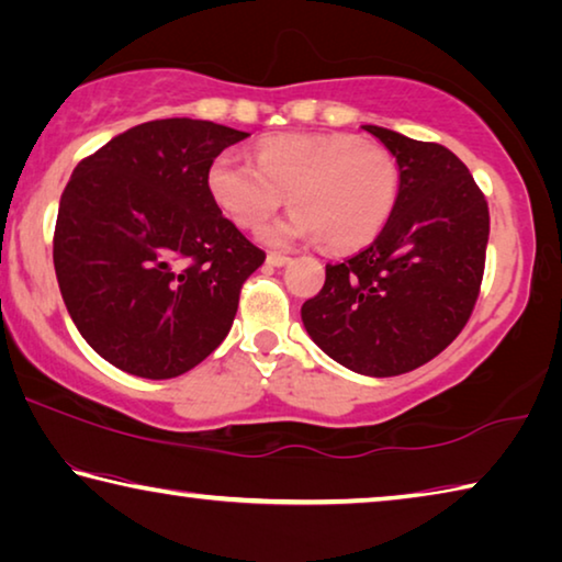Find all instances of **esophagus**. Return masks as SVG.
<instances>
[{
    "label": "esophagus",
    "instance_id": "34e87169",
    "mask_svg": "<svg viewBox=\"0 0 562 562\" xmlns=\"http://www.w3.org/2000/svg\"><path fill=\"white\" fill-rule=\"evenodd\" d=\"M265 262H268L270 268H284V265L290 262V258H288V255H280V252H270L268 260H265Z\"/></svg>",
    "mask_w": 562,
    "mask_h": 562
}]
</instances>
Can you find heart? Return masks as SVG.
Here are the masks:
<instances>
[{
    "label": "heart",
    "mask_w": 562,
    "mask_h": 562,
    "mask_svg": "<svg viewBox=\"0 0 562 562\" xmlns=\"http://www.w3.org/2000/svg\"><path fill=\"white\" fill-rule=\"evenodd\" d=\"M398 188L396 158L347 133L274 136L258 148L255 166L223 154L207 170L215 205L243 231H258L290 198L294 213L262 233L272 247L317 237L331 250L369 245L394 215Z\"/></svg>",
    "instance_id": "1"
}]
</instances>
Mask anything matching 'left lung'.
<instances>
[{
	"label": "left lung",
	"mask_w": 562,
	"mask_h": 562,
	"mask_svg": "<svg viewBox=\"0 0 562 562\" xmlns=\"http://www.w3.org/2000/svg\"><path fill=\"white\" fill-rule=\"evenodd\" d=\"M361 128L396 158L398 201L372 245L327 265L325 288L302 304V325L351 372L396 376L441 355L469 322L486 265L488 205L449 148Z\"/></svg>",
	"instance_id": "left-lung-1"
}]
</instances>
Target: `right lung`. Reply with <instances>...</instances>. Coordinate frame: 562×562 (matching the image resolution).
<instances>
[{
  "instance_id": "obj_1",
  "label": "right lung",
  "mask_w": 562,
  "mask_h": 562,
  "mask_svg": "<svg viewBox=\"0 0 562 562\" xmlns=\"http://www.w3.org/2000/svg\"><path fill=\"white\" fill-rule=\"evenodd\" d=\"M247 136L213 121H148L74 168L54 231L56 280L76 329L121 372L180 376L231 331L265 252L215 205L207 170Z\"/></svg>"
}]
</instances>
